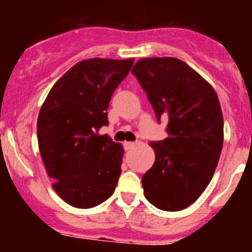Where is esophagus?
Here are the masks:
<instances>
[{
	"label": "esophagus",
	"instance_id": "esophagus-1",
	"mask_svg": "<svg viewBox=\"0 0 252 252\" xmlns=\"http://www.w3.org/2000/svg\"><path fill=\"white\" fill-rule=\"evenodd\" d=\"M135 145H136L135 141H126V142H124V149L128 151V150H130L131 147H134Z\"/></svg>",
	"mask_w": 252,
	"mask_h": 252
}]
</instances>
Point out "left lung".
<instances>
[{"label": "left lung", "mask_w": 252, "mask_h": 252, "mask_svg": "<svg viewBox=\"0 0 252 252\" xmlns=\"http://www.w3.org/2000/svg\"><path fill=\"white\" fill-rule=\"evenodd\" d=\"M168 138L151 141L156 159L141 178L145 197L163 211L187 208L212 179L223 145V116L212 86L173 57L142 58L131 69Z\"/></svg>", "instance_id": "obj_1"}]
</instances>
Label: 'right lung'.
<instances>
[{
  "instance_id": "right-lung-1",
  "label": "right lung",
  "mask_w": 252,
  "mask_h": 252,
  "mask_svg": "<svg viewBox=\"0 0 252 252\" xmlns=\"http://www.w3.org/2000/svg\"><path fill=\"white\" fill-rule=\"evenodd\" d=\"M134 60L91 58L70 68L48 93L37 118V142L52 188L67 204L91 208L114 192L123 147L107 134L108 105Z\"/></svg>"
}]
</instances>
